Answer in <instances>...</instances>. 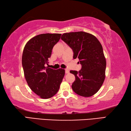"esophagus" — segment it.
<instances>
[{
	"mask_svg": "<svg viewBox=\"0 0 131 131\" xmlns=\"http://www.w3.org/2000/svg\"><path fill=\"white\" fill-rule=\"evenodd\" d=\"M65 73L66 74H69V70H68V69H65Z\"/></svg>",
	"mask_w": 131,
	"mask_h": 131,
	"instance_id": "obj_1",
	"label": "esophagus"
}]
</instances>
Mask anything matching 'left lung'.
Segmentation results:
<instances>
[{
	"label": "left lung",
	"instance_id": "obj_1",
	"mask_svg": "<svg viewBox=\"0 0 131 131\" xmlns=\"http://www.w3.org/2000/svg\"><path fill=\"white\" fill-rule=\"evenodd\" d=\"M61 39L73 49V58H79L82 65L79 71H70L75 77L72 89L83 97L94 95L105 78L106 62L101 43L94 35L83 31L64 33Z\"/></svg>",
	"mask_w": 131,
	"mask_h": 131
}]
</instances>
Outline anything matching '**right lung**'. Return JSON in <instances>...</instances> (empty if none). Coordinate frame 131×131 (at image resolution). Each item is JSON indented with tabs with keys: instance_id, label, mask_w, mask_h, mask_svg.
Listing matches in <instances>:
<instances>
[{
	"instance_id": "add662e5",
	"label": "right lung",
	"mask_w": 131,
	"mask_h": 131,
	"mask_svg": "<svg viewBox=\"0 0 131 131\" xmlns=\"http://www.w3.org/2000/svg\"><path fill=\"white\" fill-rule=\"evenodd\" d=\"M61 34H42L29 40L24 47L22 64L27 84L41 99L55 95L65 75V70L49 68L48 58L53 47L61 38Z\"/></svg>"
}]
</instances>
